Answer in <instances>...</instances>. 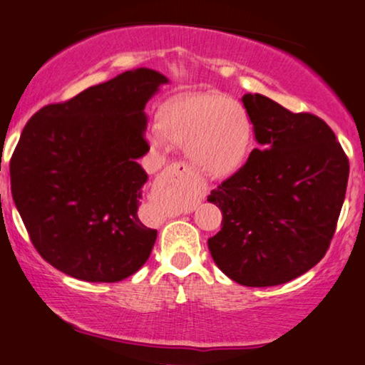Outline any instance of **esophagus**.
Masks as SVG:
<instances>
[{"label":"esophagus","instance_id":"34e87169","mask_svg":"<svg viewBox=\"0 0 365 365\" xmlns=\"http://www.w3.org/2000/svg\"><path fill=\"white\" fill-rule=\"evenodd\" d=\"M171 168H173V170H178V168H183V170H185V166H183L182 163H175V165H171Z\"/></svg>","mask_w":365,"mask_h":365}]
</instances>
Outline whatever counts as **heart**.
I'll return each mask as SVG.
<instances>
[{"mask_svg":"<svg viewBox=\"0 0 365 365\" xmlns=\"http://www.w3.org/2000/svg\"><path fill=\"white\" fill-rule=\"evenodd\" d=\"M163 133L185 145L188 161L211 178H226L244 166L252 145V123L238 101L225 94H195L168 104L161 113ZM156 148L163 135L150 137Z\"/></svg>","mask_w":365,"mask_h":365,"instance_id":"heart-1","label":"heart"}]
</instances>
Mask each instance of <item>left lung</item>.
<instances>
[{"instance_id":"8db88e82","label":"left lung","mask_w":365,"mask_h":365,"mask_svg":"<svg viewBox=\"0 0 365 365\" xmlns=\"http://www.w3.org/2000/svg\"><path fill=\"white\" fill-rule=\"evenodd\" d=\"M259 148L207 197L223 212L207 240L216 266L245 287L299 278L324 257L349 182V158L326 121L262 94L242 98Z\"/></svg>"}]
</instances>
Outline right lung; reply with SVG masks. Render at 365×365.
Returning <instances> with one entry per match:
<instances>
[{
	"mask_svg": "<svg viewBox=\"0 0 365 365\" xmlns=\"http://www.w3.org/2000/svg\"><path fill=\"white\" fill-rule=\"evenodd\" d=\"M168 83L150 68L123 72L41 108L10 161L11 195L32 245L61 273L115 283L139 271L158 232L139 217L149 150L144 108Z\"/></svg>",
	"mask_w": 365,
	"mask_h": 365,
	"instance_id": "right-lung-1",
	"label": "right lung"
}]
</instances>
